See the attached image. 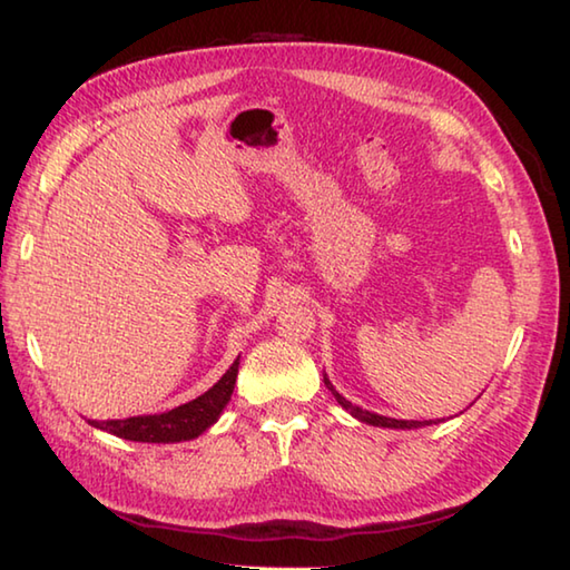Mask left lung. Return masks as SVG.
Segmentation results:
<instances>
[{"mask_svg":"<svg viewBox=\"0 0 570 570\" xmlns=\"http://www.w3.org/2000/svg\"><path fill=\"white\" fill-rule=\"evenodd\" d=\"M325 385L331 387L333 391V395H335V401L341 403L347 413L351 415H355L357 421H363V423H371V425H377V428H421V425H431L433 421H425V423H421V421H395V417H385V415H375V413H371V411H363V407H357V405H353L351 401H345V397L335 391V387L331 385V381H327L325 377Z\"/></svg>","mask_w":570,"mask_h":570,"instance_id":"1","label":"left lung"}]
</instances>
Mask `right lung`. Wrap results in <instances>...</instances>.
Returning a JSON list of instances; mask_svg holds the SVG:
<instances>
[{"instance_id": "obj_1", "label": "right lung", "mask_w": 570, "mask_h": 570, "mask_svg": "<svg viewBox=\"0 0 570 570\" xmlns=\"http://www.w3.org/2000/svg\"><path fill=\"white\" fill-rule=\"evenodd\" d=\"M237 361L233 367L219 377V381L209 387L195 401L175 407V411H167L163 415H137V417H125V421H107L97 423L89 421L99 431H107L112 435L125 438V441H137V443H179V441H193L199 433H205L209 425L217 421V415L223 413L227 405L229 395H233V387L237 381Z\"/></svg>"}]
</instances>
